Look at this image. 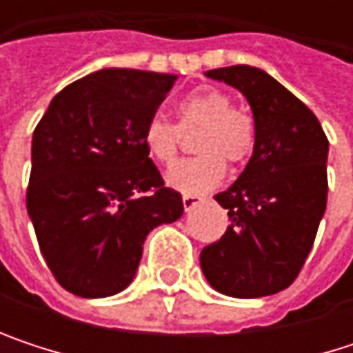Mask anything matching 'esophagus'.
<instances>
[{
	"label": "esophagus",
	"mask_w": 353,
	"mask_h": 353,
	"mask_svg": "<svg viewBox=\"0 0 353 353\" xmlns=\"http://www.w3.org/2000/svg\"><path fill=\"white\" fill-rule=\"evenodd\" d=\"M202 200H204L202 196H190V194H183V198H181V202H183V208H185V210H192V208H194V206H198Z\"/></svg>",
	"instance_id": "1"
}]
</instances>
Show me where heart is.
<instances>
[{
	"label": "heart",
	"mask_w": 353,
	"mask_h": 353,
	"mask_svg": "<svg viewBox=\"0 0 353 353\" xmlns=\"http://www.w3.org/2000/svg\"><path fill=\"white\" fill-rule=\"evenodd\" d=\"M177 116L181 128H202L196 139V151L202 155L179 161L165 177L170 188L181 194L198 196L210 192L227 174L225 159L239 165L253 153V118L243 110L233 108L231 96L221 90L206 88L185 96L177 104ZM141 143L155 163L172 165L177 157L179 130L170 120L151 116L145 122Z\"/></svg>",
	"instance_id": "obj_1"
}]
</instances>
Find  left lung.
Returning <instances> with one entry per match:
<instances>
[{
  "label": "left lung",
  "mask_w": 353,
  "mask_h": 353,
  "mask_svg": "<svg viewBox=\"0 0 353 353\" xmlns=\"http://www.w3.org/2000/svg\"><path fill=\"white\" fill-rule=\"evenodd\" d=\"M245 96L255 122L253 155L214 200L229 210L227 233L202 249L208 284L233 299H259L299 276L327 206L329 141L317 116L257 67L206 71Z\"/></svg>",
  "instance_id": "1"
}]
</instances>
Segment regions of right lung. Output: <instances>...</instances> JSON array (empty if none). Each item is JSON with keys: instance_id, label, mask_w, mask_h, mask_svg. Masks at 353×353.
I'll use <instances>...</instances> for the list:
<instances>
[{"instance_id": "add662e5", "label": "right lung", "mask_w": 353, "mask_h": 353, "mask_svg": "<svg viewBox=\"0 0 353 353\" xmlns=\"http://www.w3.org/2000/svg\"><path fill=\"white\" fill-rule=\"evenodd\" d=\"M176 79L100 69L61 90L34 128L26 208L46 265L71 294L122 292L147 235L183 214L141 143Z\"/></svg>"}]
</instances>
